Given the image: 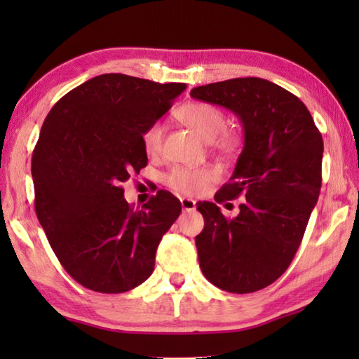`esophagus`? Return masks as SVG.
I'll list each match as a JSON object with an SVG mask.
<instances>
[{
  "mask_svg": "<svg viewBox=\"0 0 359 359\" xmlns=\"http://www.w3.org/2000/svg\"><path fill=\"white\" fill-rule=\"evenodd\" d=\"M180 204H182V209L185 212H190L196 209V203L193 201V199H188V198H182L180 199Z\"/></svg>",
  "mask_w": 359,
  "mask_h": 359,
  "instance_id": "esophagus-1",
  "label": "esophagus"
}]
</instances>
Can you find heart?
Masks as SVG:
<instances>
[{
  "label": "heart",
  "mask_w": 359,
  "mask_h": 359,
  "mask_svg": "<svg viewBox=\"0 0 359 359\" xmlns=\"http://www.w3.org/2000/svg\"><path fill=\"white\" fill-rule=\"evenodd\" d=\"M175 118L205 141H212L223 150L236 147L241 139L234 130L224 128L226 125L224 114L209 102H188L175 111ZM142 147L149 156L160 155L163 147V126L158 121L144 130ZM217 175L218 172L214 168L193 169L175 166L166 174L165 182L172 191L184 196H194L201 193Z\"/></svg>",
  "instance_id": "obj_1"
}]
</instances>
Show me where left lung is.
<instances>
[{
    "label": "left lung",
    "mask_w": 359,
    "mask_h": 359,
    "mask_svg": "<svg viewBox=\"0 0 359 359\" xmlns=\"http://www.w3.org/2000/svg\"><path fill=\"white\" fill-rule=\"evenodd\" d=\"M190 95L229 109L244 126L238 165L215 196L244 201L233 218L215 203H198L199 267L220 290L253 293L276 282L301 245L321 188L323 137L306 104L266 79H229Z\"/></svg>",
    "instance_id": "1"
}]
</instances>
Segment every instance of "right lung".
<instances>
[{
    "instance_id": "obj_1",
    "label": "right lung",
    "mask_w": 359,
    "mask_h": 359,
    "mask_svg": "<svg viewBox=\"0 0 359 359\" xmlns=\"http://www.w3.org/2000/svg\"><path fill=\"white\" fill-rule=\"evenodd\" d=\"M185 88L101 74L66 93L46 117L32 160L34 209L53 253L82 287L125 293L154 272L180 201L160 190L135 210L121 184L147 166L142 133Z\"/></svg>"
}]
</instances>
